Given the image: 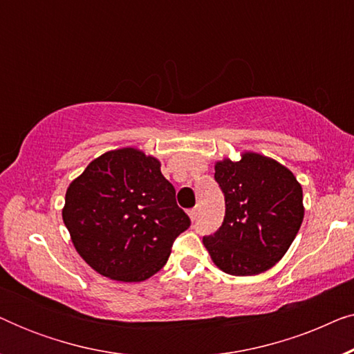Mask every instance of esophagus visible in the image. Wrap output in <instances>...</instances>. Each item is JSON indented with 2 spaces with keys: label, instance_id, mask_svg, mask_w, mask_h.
I'll use <instances>...</instances> for the list:
<instances>
[{
  "label": "esophagus",
  "instance_id": "esophagus-1",
  "mask_svg": "<svg viewBox=\"0 0 354 354\" xmlns=\"http://www.w3.org/2000/svg\"><path fill=\"white\" fill-rule=\"evenodd\" d=\"M188 216H190L192 221H195L196 216H198V207H193V209L188 211Z\"/></svg>",
  "mask_w": 354,
  "mask_h": 354
}]
</instances>
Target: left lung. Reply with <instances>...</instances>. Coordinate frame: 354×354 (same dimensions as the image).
<instances>
[{"mask_svg": "<svg viewBox=\"0 0 354 354\" xmlns=\"http://www.w3.org/2000/svg\"><path fill=\"white\" fill-rule=\"evenodd\" d=\"M225 216L203 236L211 259L230 275H256L282 259L301 227L303 190L282 164L258 153L216 162Z\"/></svg>", "mask_w": 354, "mask_h": 354, "instance_id": "8db88e82", "label": "left lung"}]
</instances>
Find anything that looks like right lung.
<instances>
[{"instance_id": "add662e5", "label": "right lung", "mask_w": 354, "mask_h": 354, "mask_svg": "<svg viewBox=\"0 0 354 354\" xmlns=\"http://www.w3.org/2000/svg\"><path fill=\"white\" fill-rule=\"evenodd\" d=\"M62 221L85 263L120 282L162 269L174 240L190 227L161 164L137 148L91 161L67 188Z\"/></svg>"}]
</instances>
